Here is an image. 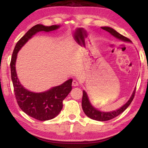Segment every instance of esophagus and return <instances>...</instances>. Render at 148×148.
Returning a JSON list of instances; mask_svg holds the SVG:
<instances>
[{
    "label": "esophagus",
    "mask_w": 148,
    "mask_h": 148,
    "mask_svg": "<svg viewBox=\"0 0 148 148\" xmlns=\"http://www.w3.org/2000/svg\"><path fill=\"white\" fill-rule=\"evenodd\" d=\"M72 86H79V82H78V81H76V80H74V81H72Z\"/></svg>",
    "instance_id": "esophagus-1"
}]
</instances>
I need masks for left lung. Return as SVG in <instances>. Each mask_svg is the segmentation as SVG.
Listing matches in <instances>:
<instances>
[{"label": "left lung", "mask_w": 148, "mask_h": 148, "mask_svg": "<svg viewBox=\"0 0 148 148\" xmlns=\"http://www.w3.org/2000/svg\"><path fill=\"white\" fill-rule=\"evenodd\" d=\"M103 30H106V31L108 32L113 35L115 37L119 39L120 40H123L124 42H131V40L127 37L123 36L121 34H120L116 30H115L113 28H110V27H101ZM135 92L136 89L134 90L133 94H132V97L129 101L125 103L124 106H123L120 108L118 110H115L114 111L111 112H101L100 111H98L96 108H95L90 103L89 99H88L87 93L84 90H83V97H82V108L84 110L85 114L89 117L90 118L92 119V120H97V121H107V120H110L111 119L115 118L118 115L121 114L124 111L126 110V108L130 105L132 103V100L134 99V95H135Z\"/></svg>", "instance_id": "left-lung-1"}]
</instances>
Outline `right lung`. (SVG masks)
I'll list each match as a JSON object with an SVG mask.
<instances>
[{
    "label": "right lung",
    "instance_id": "add662e5",
    "mask_svg": "<svg viewBox=\"0 0 148 148\" xmlns=\"http://www.w3.org/2000/svg\"><path fill=\"white\" fill-rule=\"evenodd\" d=\"M59 25L45 26L41 24L35 25L18 40L12 53L10 68L15 97L20 108L32 118L40 120H51L57 116L62 108V101L72 90V79H70L64 84L51 88L48 91L35 93L26 90L18 81L16 76L15 62L18 51L37 32H49L56 30Z\"/></svg>",
    "mask_w": 148,
    "mask_h": 148
}]
</instances>
